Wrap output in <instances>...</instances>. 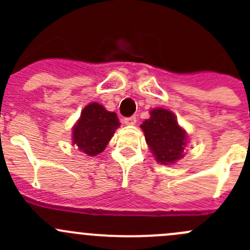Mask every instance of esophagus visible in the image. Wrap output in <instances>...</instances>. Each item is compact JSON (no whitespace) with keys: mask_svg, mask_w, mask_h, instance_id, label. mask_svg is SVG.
Instances as JSON below:
<instances>
[{"mask_svg":"<svg viewBox=\"0 0 250 250\" xmlns=\"http://www.w3.org/2000/svg\"><path fill=\"white\" fill-rule=\"evenodd\" d=\"M135 122H137V117H135V116H130V117L123 118V123H125V125H135Z\"/></svg>","mask_w":250,"mask_h":250,"instance_id":"esophagus-1","label":"esophagus"}]
</instances>
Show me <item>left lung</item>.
Masks as SVG:
<instances>
[{"mask_svg":"<svg viewBox=\"0 0 250 250\" xmlns=\"http://www.w3.org/2000/svg\"><path fill=\"white\" fill-rule=\"evenodd\" d=\"M150 118L140 128L156 161L162 165H173L184 157L188 135L178 125L174 113L166 109L151 110Z\"/></svg>","mask_w":250,"mask_h":250,"instance_id":"left-lung-1","label":"left lung"}]
</instances>
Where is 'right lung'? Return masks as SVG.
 <instances>
[{"instance_id":"1","label":"right lung","mask_w":250,"mask_h":250,"mask_svg":"<svg viewBox=\"0 0 250 250\" xmlns=\"http://www.w3.org/2000/svg\"><path fill=\"white\" fill-rule=\"evenodd\" d=\"M120 127L117 115L105 110L98 103H90L81 112L72 130V143L88 156H97L105 150L115 130Z\"/></svg>"}]
</instances>
